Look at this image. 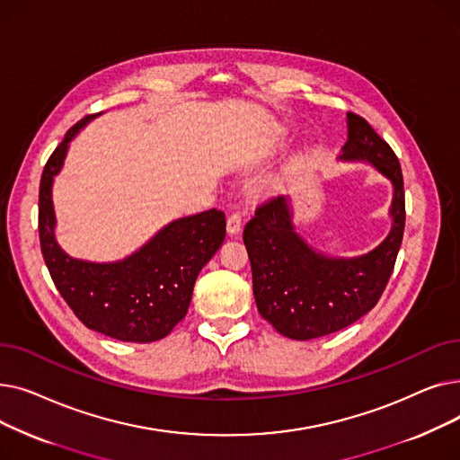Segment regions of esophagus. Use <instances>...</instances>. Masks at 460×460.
<instances>
[{"instance_id":"obj_1","label":"esophagus","mask_w":460,"mask_h":460,"mask_svg":"<svg viewBox=\"0 0 460 460\" xmlns=\"http://www.w3.org/2000/svg\"><path fill=\"white\" fill-rule=\"evenodd\" d=\"M240 226H243V216H240L238 212L229 214V217H227V233L229 234H236L240 231Z\"/></svg>"}]
</instances>
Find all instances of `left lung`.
Segmentation results:
<instances>
[{
    "label": "left lung",
    "mask_w": 460,
    "mask_h": 460,
    "mask_svg": "<svg viewBox=\"0 0 460 460\" xmlns=\"http://www.w3.org/2000/svg\"><path fill=\"white\" fill-rule=\"evenodd\" d=\"M343 160L371 162L394 184V226L384 243L356 259H332L311 250L291 222L283 196L255 208L244 227L253 296L262 319L288 340L307 341L364 317L380 300L395 267L404 233V186L394 149L367 120L349 111Z\"/></svg>",
    "instance_id": "obj_1"
}]
</instances>
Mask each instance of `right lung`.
I'll return each instance as SVG.
<instances>
[{
  "label": "right lung",
  "instance_id": "1",
  "mask_svg": "<svg viewBox=\"0 0 460 460\" xmlns=\"http://www.w3.org/2000/svg\"><path fill=\"white\" fill-rule=\"evenodd\" d=\"M87 120L89 115L68 128L44 165L39 188L40 252L59 295L87 328L119 341H158L184 319L198 274L226 238V214L210 208L181 217L119 262L68 257L54 236L52 181L68 141Z\"/></svg>",
  "mask_w": 460,
  "mask_h": 460
}]
</instances>
